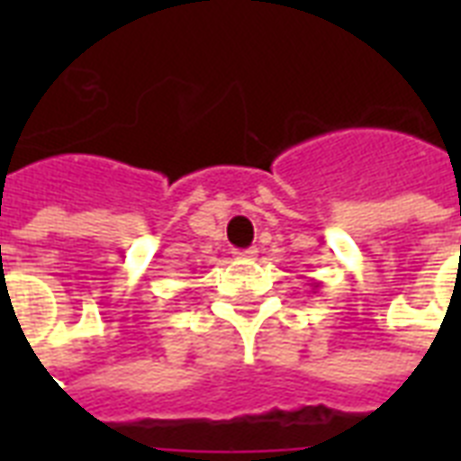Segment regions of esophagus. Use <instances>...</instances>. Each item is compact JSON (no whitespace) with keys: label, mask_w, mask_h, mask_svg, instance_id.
Segmentation results:
<instances>
[{"label":"esophagus","mask_w":461,"mask_h":461,"mask_svg":"<svg viewBox=\"0 0 461 461\" xmlns=\"http://www.w3.org/2000/svg\"><path fill=\"white\" fill-rule=\"evenodd\" d=\"M231 253H234V258L237 260H253L258 256V249H237V251Z\"/></svg>","instance_id":"esophagus-1"}]
</instances>
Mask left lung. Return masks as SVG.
Masks as SVG:
<instances>
[{
    "mask_svg": "<svg viewBox=\"0 0 461 461\" xmlns=\"http://www.w3.org/2000/svg\"><path fill=\"white\" fill-rule=\"evenodd\" d=\"M311 287H313V289H318V287H321V282H311Z\"/></svg>",
    "mask_w": 461,
    "mask_h": 461,
    "instance_id": "8db88e82",
    "label": "left lung"
}]
</instances>
